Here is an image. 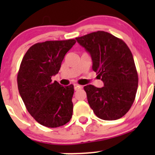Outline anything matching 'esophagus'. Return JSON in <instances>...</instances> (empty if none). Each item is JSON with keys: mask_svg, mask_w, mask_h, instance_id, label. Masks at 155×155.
Returning <instances> with one entry per match:
<instances>
[{"mask_svg": "<svg viewBox=\"0 0 155 155\" xmlns=\"http://www.w3.org/2000/svg\"><path fill=\"white\" fill-rule=\"evenodd\" d=\"M81 88H82V85H79V84H75V85H74L75 91H78V90H79V89H81Z\"/></svg>", "mask_w": 155, "mask_h": 155, "instance_id": "obj_1", "label": "esophagus"}]
</instances>
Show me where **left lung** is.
<instances>
[{"mask_svg":"<svg viewBox=\"0 0 155 155\" xmlns=\"http://www.w3.org/2000/svg\"><path fill=\"white\" fill-rule=\"evenodd\" d=\"M91 56L92 70L104 86L84 87L90 107L98 118L113 121L132 107L138 87V74L129 47L121 39L103 31L76 37Z\"/></svg>","mask_w":155,"mask_h":155,"instance_id":"8db88e82","label":"left lung"}]
</instances>
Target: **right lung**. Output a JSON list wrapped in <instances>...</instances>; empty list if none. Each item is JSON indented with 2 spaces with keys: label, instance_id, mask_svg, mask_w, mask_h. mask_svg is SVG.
Listing matches in <instances>:
<instances>
[{
  "label": "right lung",
  "instance_id": "1",
  "mask_svg": "<svg viewBox=\"0 0 155 155\" xmlns=\"http://www.w3.org/2000/svg\"><path fill=\"white\" fill-rule=\"evenodd\" d=\"M76 40L37 43L23 57L17 76L20 96L31 116L42 125L58 127L70 121L73 115V85L62 86L52 82L65 54Z\"/></svg>",
  "mask_w": 155,
  "mask_h": 155
}]
</instances>
